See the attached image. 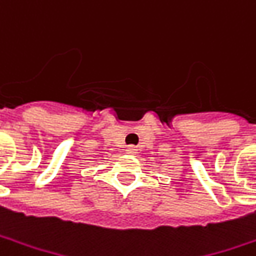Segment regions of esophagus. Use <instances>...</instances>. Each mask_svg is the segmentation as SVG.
Instances as JSON below:
<instances>
[{"instance_id": "1", "label": "esophagus", "mask_w": 256, "mask_h": 256, "mask_svg": "<svg viewBox=\"0 0 256 256\" xmlns=\"http://www.w3.org/2000/svg\"><path fill=\"white\" fill-rule=\"evenodd\" d=\"M125 152L134 155V154H136V148H135L134 145H128V146H126V150H125Z\"/></svg>"}]
</instances>
